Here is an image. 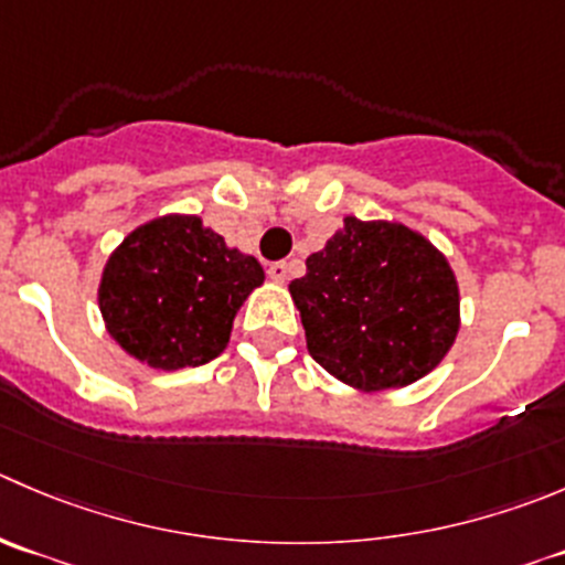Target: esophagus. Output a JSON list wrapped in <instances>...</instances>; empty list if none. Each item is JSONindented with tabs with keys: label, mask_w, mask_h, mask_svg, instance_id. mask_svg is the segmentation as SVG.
I'll list each match as a JSON object with an SVG mask.
<instances>
[{
	"label": "esophagus",
	"mask_w": 565,
	"mask_h": 565,
	"mask_svg": "<svg viewBox=\"0 0 565 565\" xmlns=\"http://www.w3.org/2000/svg\"><path fill=\"white\" fill-rule=\"evenodd\" d=\"M267 276L273 278V281H287L289 278V265L287 262H273V265H267Z\"/></svg>",
	"instance_id": "34e87169"
}]
</instances>
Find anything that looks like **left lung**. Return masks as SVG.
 Wrapping results in <instances>:
<instances>
[{"label":"left lung","instance_id":"8db88e82","mask_svg":"<svg viewBox=\"0 0 565 565\" xmlns=\"http://www.w3.org/2000/svg\"><path fill=\"white\" fill-rule=\"evenodd\" d=\"M289 292L311 359L364 392L419 381L456 342V276L428 239L399 223L344 217Z\"/></svg>","mask_w":565,"mask_h":565}]
</instances>
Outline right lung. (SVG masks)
Masks as SVG:
<instances>
[{
  "label": "right lung",
  "instance_id": "1",
  "mask_svg": "<svg viewBox=\"0 0 565 565\" xmlns=\"http://www.w3.org/2000/svg\"><path fill=\"white\" fill-rule=\"evenodd\" d=\"M262 281L259 262L228 248L201 217L168 215L135 228L109 256L98 309L126 353L182 370L223 353L234 315Z\"/></svg>",
  "mask_w": 565,
  "mask_h": 565
}]
</instances>
